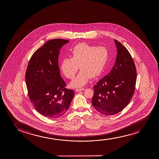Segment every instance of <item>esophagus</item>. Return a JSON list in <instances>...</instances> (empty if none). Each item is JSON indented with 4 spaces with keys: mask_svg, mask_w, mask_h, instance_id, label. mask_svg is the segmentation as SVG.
<instances>
[{
    "mask_svg": "<svg viewBox=\"0 0 159 159\" xmlns=\"http://www.w3.org/2000/svg\"><path fill=\"white\" fill-rule=\"evenodd\" d=\"M84 89H84V88H82V89H75V91H83V90H84Z\"/></svg>",
    "mask_w": 159,
    "mask_h": 159,
    "instance_id": "obj_1",
    "label": "esophagus"
}]
</instances>
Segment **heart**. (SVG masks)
<instances>
[{"instance_id":"obj_1","label":"heart","mask_w":159,"mask_h":159,"mask_svg":"<svg viewBox=\"0 0 159 159\" xmlns=\"http://www.w3.org/2000/svg\"><path fill=\"white\" fill-rule=\"evenodd\" d=\"M70 56L71 58L65 57L61 61V71L68 78L73 79L79 66L81 71L70 86L81 87L87 84L90 76L96 78L102 73L109 60V52L103 46L81 43L74 46Z\"/></svg>"}]
</instances>
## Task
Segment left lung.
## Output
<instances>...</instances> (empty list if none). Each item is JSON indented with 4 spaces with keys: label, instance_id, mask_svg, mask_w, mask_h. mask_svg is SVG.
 <instances>
[{
    "label": "left lung",
    "instance_id": "8db88e82",
    "mask_svg": "<svg viewBox=\"0 0 159 159\" xmlns=\"http://www.w3.org/2000/svg\"><path fill=\"white\" fill-rule=\"evenodd\" d=\"M117 50L116 62L109 74L94 86L92 103L105 115L122 111L130 102L135 91L137 72L130 52L115 39Z\"/></svg>",
    "mask_w": 159,
    "mask_h": 159
}]
</instances>
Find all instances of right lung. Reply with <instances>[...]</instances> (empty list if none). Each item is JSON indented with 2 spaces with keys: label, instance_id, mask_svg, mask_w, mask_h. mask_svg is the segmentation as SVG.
I'll use <instances>...</instances> for the list:
<instances>
[{
  "label": "right lung",
  "instance_id": "obj_1",
  "mask_svg": "<svg viewBox=\"0 0 159 159\" xmlns=\"http://www.w3.org/2000/svg\"><path fill=\"white\" fill-rule=\"evenodd\" d=\"M68 42L60 39L46 42L33 54L26 68L29 99L36 111L46 117L62 116L74 97L73 90L65 88L58 65L60 50Z\"/></svg>",
  "mask_w": 159,
  "mask_h": 159
}]
</instances>
